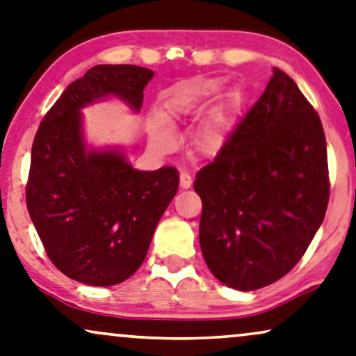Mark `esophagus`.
I'll return each instance as SVG.
<instances>
[{"mask_svg": "<svg viewBox=\"0 0 356 356\" xmlns=\"http://www.w3.org/2000/svg\"><path fill=\"white\" fill-rule=\"evenodd\" d=\"M193 184V179L186 172H181V175H179V188L181 189H188L189 186Z\"/></svg>", "mask_w": 356, "mask_h": 356, "instance_id": "obj_1", "label": "esophagus"}]
</instances>
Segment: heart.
Wrapping results in <instances>:
<instances>
[{"mask_svg":"<svg viewBox=\"0 0 356 356\" xmlns=\"http://www.w3.org/2000/svg\"><path fill=\"white\" fill-rule=\"evenodd\" d=\"M201 95V91H189V93L175 96V98L165 103L163 109H161V118L167 122L178 121L184 113H188V109L191 108L193 103H195ZM149 138L150 144L154 145L156 150L161 152L170 150L175 144L172 134L168 132V129L165 127V124L161 121L160 118H154L150 121ZM225 140H227V122H225V119L218 118L200 129V132L195 136V142H193V144H195V149L200 152V154L212 156L218 155L219 152L224 149Z\"/></svg>","mask_w":356,"mask_h":356,"instance_id":"1","label":"heart"}]
</instances>
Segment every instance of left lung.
I'll return each instance as SVG.
<instances>
[{
    "mask_svg": "<svg viewBox=\"0 0 356 356\" xmlns=\"http://www.w3.org/2000/svg\"><path fill=\"white\" fill-rule=\"evenodd\" d=\"M200 243L229 288L255 291L294 268L329 202L322 122L296 83L273 68L261 98L196 175Z\"/></svg>",
    "mask_w": 356,
    "mask_h": 356,
    "instance_id": "obj_1",
    "label": "left lung"
}]
</instances>
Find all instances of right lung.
<instances>
[{"instance_id":"add662e5","label":"right lung","mask_w":356,"mask_h":356,"mask_svg":"<svg viewBox=\"0 0 356 356\" xmlns=\"http://www.w3.org/2000/svg\"><path fill=\"white\" fill-rule=\"evenodd\" d=\"M154 72L96 65L63 91L32 144L27 209L45 252L68 278L113 286L136 273L165 209L178 191V170L140 172L118 147H88L81 109L118 98L134 113Z\"/></svg>"}]
</instances>
